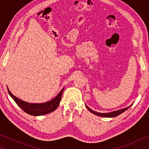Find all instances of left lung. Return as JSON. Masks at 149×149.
<instances>
[{
  "instance_id": "1",
  "label": "left lung",
  "mask_w": 149,
  "mask_h": 149,
  "mask_svg": "<svg viewBox=\"0 0 149 149\" xmlns=\"http://www.w3.org/2000/svg\"><path fill=\"white\" fill-rule=\"evenodd\" d=\"M132 104H131V105L130 106H129L127 107H125V108H123V109H119V110H116V111H112V112H109V113H98V112H96V111H94L93 110L91 109L90 107H88L86 104V106L87 107V109L90 111L91 113H92L93 114H94V115H97L99 116H102V117H106V118H113V117H115V116H118L119 115H120V114H122V113H123L124 111H125L126 110L128 109L129 107H130L131 106H132Z\"/></svg>"
}]
</instances>
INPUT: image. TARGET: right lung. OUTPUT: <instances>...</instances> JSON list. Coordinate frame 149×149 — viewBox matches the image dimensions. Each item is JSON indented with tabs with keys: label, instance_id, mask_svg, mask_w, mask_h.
Instances as JSON below:
<instances>
[{
	"label": "right lung",
	"instance_id": "add662e5",
	"mask_svg": "<svg viewBox=\"0 0 149 149\" xmlns=\"http://www.w3.org/2000/svg\"><path fill=\"white\" fill-rule=\"evenodd\" d=\"M7 88L9 95L12 97V99L22 110L31 115L42 116L51 113L57 109L59 104L60 100L61 99L62 93L65 88H63L53 99L43 103H29L22 100L18 97H15L14 95H13L9 91V88Z\"/></svg>",
	"mask_w": 149,
	"mask_h": 149
}]
</instances>
